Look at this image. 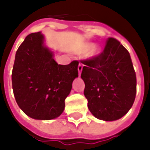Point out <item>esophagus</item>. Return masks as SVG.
Instances as JSON below:
<instances>
[{
  "label": "esophagus",
  "instance_id": "1",
  "mask_svg": "<svg viewBox=\"0 0 150 150\" xmlns=\"http://www.w3.org/2000/svg\"><path fill=\"white\" fill-rule=\"evenodd\" d=\"M83 65L82 64V63H79L78 66V73H79V75L81 74V72H82V70H83Z\"/></svg>",
  "mask_w": 150,
  "mask_h": 150
}]
</instances>
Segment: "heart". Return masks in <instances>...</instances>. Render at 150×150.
Segmentation results:
<instances>
[{
  "label": "heart",
  "instance_id": "heart-1",
  "mask_svg": "<svg viewBox=\"0 0 150 150\" xmlns=\"http://www.w3.org/2000/svg\"><path fill=\"white\" fill-rule=\"evenodd\" d=\"M91 44L90 43H86L83 46V50L84 51H88V50L90 49V47H91ZM98 48H93V49L91 51V54L92 55H95L96 53H98Z\"/></svg>",
  "mask_w": 150,
  "mask_h": 150
}]
</instances>
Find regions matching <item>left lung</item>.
I'll list each match as a JSON object with an SVG mask.
<instances>
[{"label":"left lung","mask_w":150,"mask_h":150,"mask_svg":"<svg viewBox=\"0 0 150 150\" xmlns=\"http://www.w3.org/2000/svg\"><path fill=\"white\" fill-rule=\"evenodd\" d=\"M84 95L92 114L105 121L129 112L136 96V74L129 52L117 39L108 38L100 54L81 61Z\"/></svg>","instance_id":"left-lung-1"}]
</instances>
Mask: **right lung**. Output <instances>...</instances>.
<instances>
[{
  "mask_svg": "<svg viewBox=\"0 0 150 150\" xmlns=\"http://www.w3.org/2000/svg\"><path fill=\"white\" fill-rule=\"evenodd\" d=\"M41 32L29 34L16 51L11 73L15 98L27 116L49 120L60 116L78 77V62L60 65L44 46Z\"/></svg>",
  "mask_w": 150,
  "mask_h": 150,
  "instance_id": "1",
  "label": "right lung"
}]
</instances>
